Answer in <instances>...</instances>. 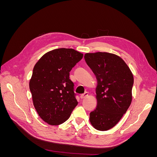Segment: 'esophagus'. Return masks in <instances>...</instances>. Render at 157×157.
<instances>
[{
  "instance_id": "esophagus-1",
  "label": "esophagus",
  "mask_w": 157,
  "mask_h": 157,
  "mask_svg": "<svg viewBox=\"0 0 157 157\" xmlns=\"http://www.w3.org/2000/svg\"><path fill=\"white\" fill-rule=\"evenodd\" d=\"M88 96V92H85L84 94H82L80 95V98L84 99L85 98H86Z\"/></svg>"
}]
</instances>
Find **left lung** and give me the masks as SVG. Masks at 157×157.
<instances>
[{
  "label": "left lung",
  "instance_id": "obj_1",
  "mask_svg": "<svg viewBox=\"0 0 157 157\" xmlns=\"http://www.w3.org/2000/svg\"><path fill=\"white\" fill-rule=\"evenodd\" d=\"M84 59L98 80V105L90 114V121L96 129L106 131L115 126L129 108L134 77L124 60L115 54L87 53Z\"/></svg>",
  "mask_w": 157,
  "mask_h": 157
}]
</instances>
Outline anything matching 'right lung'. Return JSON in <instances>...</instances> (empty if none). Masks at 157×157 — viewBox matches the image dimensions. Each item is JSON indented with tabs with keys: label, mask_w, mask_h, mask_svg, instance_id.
<instances>
[{
	"label": "right lung",
	"mask_w": 157,
	"mask_h": 157,
	"mask_svg": "<svg viewBox=\"0 0 157 157\" xmlns=\"http://www.w3.org/2000/svg\"><path fill=\"white\" fill-rule=\"evenodd\" d=\"M82 57L72 48L56 49L42 56L33 68L29 82L33 105L50 125L65 122L78 105L69 72Z\"/></svg>",
	"instance_id": "obj_1"
}]
</instances>
